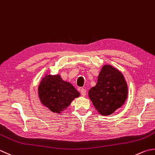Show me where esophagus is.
Wrapping results in <instances>:
<instances>
[{
	"label": "esophagus",
	"mask_w": 155,
	"mask_h": 155,
	"mask_svg": "<svg viewBox=\"0 0 155 155\" xmlns=\"http://www.w3.org/2000/svg\"><path fill=\"white\" fill-rule=\"evenodd\" d=\"M81 95H83V96H85L86 94H87L86 90L84 89H81Z\"/></svg>",
	"instance_id": "esophagus-1"
}]
</instances>
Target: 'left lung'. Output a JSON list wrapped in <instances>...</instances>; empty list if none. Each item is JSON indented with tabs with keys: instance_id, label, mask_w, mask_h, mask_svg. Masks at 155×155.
<instances>
[{
	"instance_id": "obj_1",
	"label": "left lung",
	"mask_w": 155,
	"mask_h": 155,
	"mask_svg": "<svg viewBox=\"0 0 155 155\" xmlns=\"http://www.w3.org/2000/svg\"><path fill=\"white\" fill-rule=\"evenodd\" d=\"M128 84L119 70L110 64L102 66L97 83L88 93L96 110L110 116L120 108L128 98Z\"/></svg>"
}]
</instances>
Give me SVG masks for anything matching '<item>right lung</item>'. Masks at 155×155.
I'll return each mask as SVG.
<instances>
[{
    "instance_id": "obj_1",
    "label": "right lung",
    "mask_w": 155,
    "mask_h": 155,
    "mask_svg": "<svg viewBox=\"0 0 155 155\" xmlns=\"http://www.w3.org/2000/svg\"><path fill=\"white\" fill-rule=\"evenodd\" d=\"M40 102L54 113L61 114L66 110L80 93L69 82L64 81L59 74H46L38 86Z\"/></svg>"
}]
</instances>
